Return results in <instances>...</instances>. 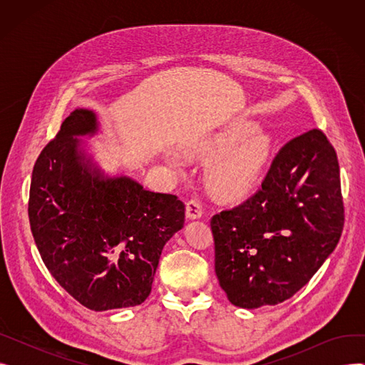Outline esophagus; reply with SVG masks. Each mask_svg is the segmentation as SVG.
<instances>
[{
  "label": "esophagus",
  "instance_id": "obj_1",
  "mask_svg": "<svg viewBox=\"0 0 365 365\" xmlns=\"http://www.w3.org/2000/svg\"><path fill=\"white\" fill-rule=\"evenodd\" d=\"M186 216L189 219H200L202 216V204L201 201L192 198L186 202Z\"/></svg>",
  "mask_w": 365,
  "mask_h": 365
}]
</instances>
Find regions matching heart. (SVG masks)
I'll return each mask as SVG.
<instances>
[{
    "mask_svg": "<svg viewBox=\"0 0 365 365\" xmlns=\"http://www.w3.org/2000/svg\"><path fill=\"white\" fill-rule=\"evenodd\" d=\"M253 131L250 125H235L205 138L195 148L201 157L216 158L210 167L208 180L219 195L241 194L260 178L269 158L271 142L260 133L250 136ZM168 161L182 167L176 155H170Z\"/></svg>",
    "mask_w": 365,
    "mask_h": 365,
    "instance_id": "obj_1",
    "label": "heart"
}]
</instances>
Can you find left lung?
<instances>
[{
  "mask_svg": "<svg viewBox=\"0 0 365 365\" xmlns=\"http://www.w3.org/2000/svg\"><path fill=\"white\" fill-rule=\"evenodd\" d=\"M343 223L336 150L312 128L279 149L255 195L210 222L229 302L255 309L294 296L333 253Z\"/></svg>",
  "mask_w": 365,
  "mask_h": 365,
  "instance_id": "obj_1",
  "label": "left lung"
}]
</instances>
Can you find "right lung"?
Instances as JSON below:
<instances>
[{
  "label": "right lung",
  "mask_w": 365,
  "mask_h": 365,
  "mask_svg": "<svg viewBox=\"0 0 365 365\" xmlns=\"http://www.w3.org/2000/svg\"><path fill=\"white\" fill-rule=\"evenodd\" d=\"M98 131L93 110L75 109L38 157L29 223L50 274L91 311L140 304L165 242L183 227L185 204L127 176L105 178L80 149Z\"/></svg>",
  "instance_id": "add662e5"
}]
</instances>
